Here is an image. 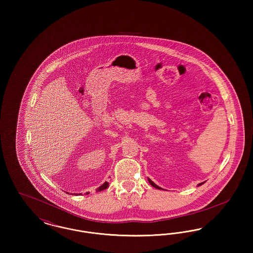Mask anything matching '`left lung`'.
<instances>
[{
    "instance_id": "left-lung-1",
    "label": "left lung",
    "mask_w": 253,
    "mask_h": 253,
    "mask_svg": "<svg viewBox=\"0 0 253 253\" xmlns=\"http://www.w3.org/2000/svg\"><path fill=\"white\" fill-rule=\"evenodd\" d=\"M148 181H149V183H150V184H151V185H152V186H153V187H154V188H156V189H158V190H162V188H160V187H159V186H157V184H156V183H154V182H153V181L151 180V179H150V178H148ZM202 184H204V182H202V183H200V184H198V185H197V186H201V185H202Z\"/></svg>"
}]
</instances>
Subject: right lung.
Here are the masks:
<instances>
[{"instance_id": "obj_1", "label": "right lung", "mask_w": 253, "mask_h": 253, "mask_svg": "<svg viewBox=\"0 0 253 253\" xmlns=\"http://www.w3.org/2000/svg\"><path fill=\"white\" fill-rule=\"evenodd\" d=\"M109 183L108 182H104L100 187H98L97 189H96V192H101V191H103V190H105V189H107L108 188ZM89 193H86V194H88ZM74 194V193H73ZM76 195H78V193H75ZM81 194V193H80Z\"/></svg>"}]
</instances>
